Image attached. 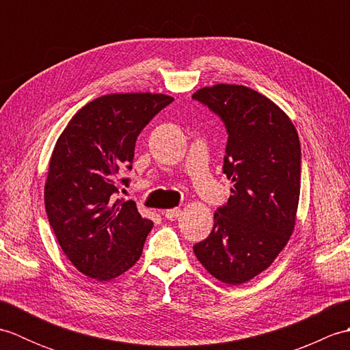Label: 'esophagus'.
<instances>
[{"label":"esophagus","mask_w":350,"mask_h":350,"mask_svg":"<svg viewBox=\"0 0 350 350\" xmlns=\"http://www.w3.org/2000/svg\"><path fill=\"white\" fill-rule=\"evenodd\" d=\"M180 213H182V209H179V207H174V209H168V211L163 212V215H165V218L171 219V221L176 219V218H179Z\"/></svg>","instance_id":"1"}]
</instances>
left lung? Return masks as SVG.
Listing matches in <instances>:
<instances>
[{"label": "left lung", "instance_id": "1", "mask_svg": "<svg viewBox=\"0 0 350 350\" xmlns=\"http://www.w3.org/2000/svg\"><path fill=\"white\" fill-rule=\"evenodd\" d=\"M228 133L224 173L233 188L213 215V228L194 252L207 272L242 284L263 272L286 247L301 191V146L292 120L266 96L245 85L197 90Z\"/></svg>", "mask_w": 350, "mask_h": 350}]
</instances>
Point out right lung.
<instances>
[{
	"label": "right lung",
	"mask_w": 350,
	"mask_h": 350,
	"mask_svg": "<svg viewBox=\"0 0 350 350\" xmlns=\"http://www.w3.org/2000/svg\"><path fill=\"white\" fill-rule=\"evenodd\" d=\"M174 99L167 94L114 93L88 102L72 117L52 152L44 207L63 252L79 272L113 280L138 262L153 227L126 192L135 141Z\"/></svg>",
	"instance_id": "add662e5"
}]
</instances>
